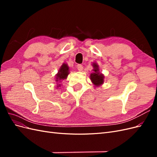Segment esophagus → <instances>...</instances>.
Returning <instances> with one entry per match:
<instances>
[{"label": "esophagus", "instance_id": "obj_1", "mask_svg": "<svg viewBox=\"0 0 157 157\" xmlns=\"http://www.w3.org/2000/svg\"><path fill=\"white\" fill-rule=\"evenodd\" d=\"M77 69H78L79 71H82V69H83V67H82V65H80V64H78V65H77Z\"/></svg>", "mask_w": 157, "mask_h": 157}]
</instances>
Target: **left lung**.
I'll return each instance as SVG.
<instances>
[{"instance_id": "8db88e82", "label": "left lung", "mask_w": 157, "mask_h": 157, "mask_svg": "<svg viewBox=\"0 0 157 157\" xmlns=\"http://www.w3.org/2000/svg\"><path fill=\"white\" fill-rule=\"evenodd\" d=\"M92 66L94 67L93 73L90 74V80L94 84L95 86H99L104 82V75L99 72V66L96 63H93Z\"/></svg>"}]
</instances>
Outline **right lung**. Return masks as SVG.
Wrapping results in <instances>:
<instances>
[{
	"mask_svg": "<svg viewBox=\"0 0 157 157\" xmlns=\"http://www.w3.org/2000/svg\"><path fill=\"white\" fill-rule=\"evenodd\" d=\"M69 74V67L67 65V64L66 63H63L62 65L61 66V67L59 68L58 73L56 74V81L58 82H61L62 80L66 79L67 78V76ZM61 86L60 84H58L57 87H59Z\"/></svg>",
	"mask_w": 157,
	"mask_h": 157,
	"instance_id": "1",
	"label": "right lung"
}]
</instances>
